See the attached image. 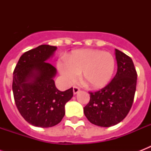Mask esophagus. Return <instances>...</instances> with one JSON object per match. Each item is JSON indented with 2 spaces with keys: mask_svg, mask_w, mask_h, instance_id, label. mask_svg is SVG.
Instances as JSON below:
<instances>
[{
  "mask_svg": "<svg viewBox=\"0 0 151 151\" xmlns=\"http://www.w3.org/2000/svg\"><path fill=\"white\" fill-rule=\"evenodd\" d=\"M80 92V88L78 87H73V94L76 95V94H78V92Z\"/></svg>",
  "mask_w": 151,
  "mask_h": 151,
  "instance_id": "1",
  "label": "esophagus"
}]
</instances>
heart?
I'll return each instance as SVG.
<instances>
[{"mask_svg":"<svg viewBox=\"0 0 151 151\" xmlns=\"http://www.w3.org/2000/svg\"><path fill=\"white\" fill-rule=\"evenodd\" d=\"M57 66L67 85L75 82L81 73V80L85 85L92 89H100L111 80L116 68V59L110 52L82 49L73 52L68 61H59Z\"/></svg>","mask_w":151,"mask_h":151,"instance_id":"heart-1","label":"heart"}]
</instances>
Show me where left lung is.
Here are the masks:
<instances>
[{"label": "left lung", "mask_w": 151, "mask_h": 151, "mask_svg": "<svg viewBox=\"0 0 151 151\" xmlns=\"http://www.w3.org/2000/svg\"><path fill=\"white\" fill-rule=\"evenodd\" d=\"M117 63L116 75L106 87L89 92L90 101L84 113L92 124L110 127L126 117L133 103L137 73L132 59L124 52L115 49Z\"/></svg>", "instance_id": "left-lung-1"}]
</instances>
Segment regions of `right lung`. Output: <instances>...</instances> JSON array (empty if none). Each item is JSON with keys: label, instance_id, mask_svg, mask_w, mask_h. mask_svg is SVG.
Listing matches in <instances>:
<instances>
[{"label": "right lung", "instance_id": "add662e5", "mask_svg": "<svg viewBox=\"0 0 151 151\" xmlns=\"http://www.w3.org/2000/svg\"><path fill=\"white\" fill-rule=\"evenodd\" d=\"M56 49L55 46L41 45L26 52L13 73L15 105L34 126L49 128L59 124L65 115V104L73 97V88L61 92L55 85L57 70L48 60Z\"/></svg>", "mask_w": 151, "mask_h": 151}]
</instances>
